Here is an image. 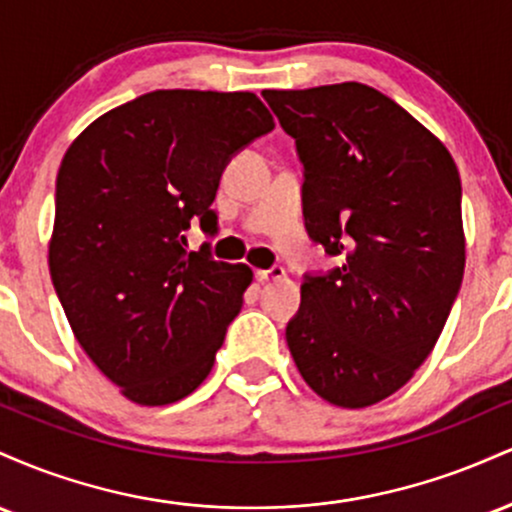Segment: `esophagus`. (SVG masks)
<instances>
[{"mask_svg": "<svg viewBox=\"0 0 512 512\" xmlns=\"http://www.w3.org/2000/svg\"><path fill=\"white\" fill-rule=\"evenodd\" d=\"M286 276L284 267H269V269H257V279L260 281H279Z\"/></svg>", "mask_w": 512, "mask_h": 512, "instance_id": "esophagus-1", "label": "esophagus"}]
</instances>
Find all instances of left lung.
Masks as SVG:
<instances>
[{
    "mask_svg": "<svg viewBox=\"0 0 512 512\" xmlns=\"http://www.w3.org/2000/svg\"><path fill=\"white\" fill-rule=\"evenodd\" d=\"M262 96L296 139L305 228L342 257L305 276L286 342L322 399L370 407L409 383L460 291V173L436 134L366 84Z\"/></svg>",
    "mask_w": 512,
    "mask_h": 512,
    "instance_id": "8db88e82",
    "label": "left lung"
}]
</instances>
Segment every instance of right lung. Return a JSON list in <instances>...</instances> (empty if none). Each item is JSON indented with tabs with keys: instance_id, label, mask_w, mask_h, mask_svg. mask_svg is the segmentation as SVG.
Masks as SVG:
<instances>
[{
	"instance_id": "obj_1",
	"label": "right lung",
	"mask_w": 512,
	"mask_h": 512,
	"mask_svg": "<svg viewBox=\"0 0 512 512\" xmlns=\"http://www.w3.org/2000/svg\"><path fill=\"white\" fill-rule=\"evenodd\" d=\"M274 120L255 93L151 91L93 120L62 158L50 276L76 342L120 392L161 407L195 392L252 281L187 252L226 163Z\"/></svg>"
}]
</instances>
